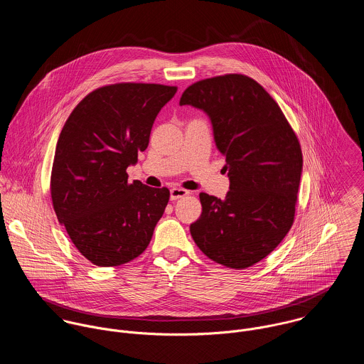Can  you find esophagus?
Returning <instances> with one entry per match:
<instances>
[{
	"label": "esophagus",
	"mask_w": 364,
	"mask_h": 364,
	"mask_svg": "<svg viewBox=\"0 0 364 364\" xmlns=\"http://www.w3.org/2000/svg\"><path fill=\"white\" fill-rule=\"evenodd\" d=\"M189 192L186 189H182V188H172L169 191V195H171V200H178L183 196H186Z\"/></svg>",
	"instance_id": "1"
}]
</instances>
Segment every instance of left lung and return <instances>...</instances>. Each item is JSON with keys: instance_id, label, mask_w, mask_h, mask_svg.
<instances>
[{"instance_id": "1", "label": "left lung", "mask_w": 364, "mask_h": 364, "mask_svg": "<svg viewBox=\"0 0 364 364\" xmlns=\"http://www.w3.org/2000/svg\"><path fill=\"white\" fill-rule=\"evenodd\" d=\"M179 105L203 110L225 156V199L200 193L202 215L191 234L210 259L244 269L266 258L289 232L303 171L300 143L282 109L241 74L195 82Z\"/></svg>"}]
</instances>
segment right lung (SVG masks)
<instances>
[{
    "mask_svg": "<svg viewBox=\"0 0 364 364\" xmlns=\"http://www.w3.org/2000/svg\"><path fill=\"white\" fill-rule=\"evenodd\" d=\"M176 94L159 84H114L88 94L67 119L53 161V208L77 250L119 266L149 247L169 200L166 188L127 182L156 114Z\"/></svg>",
    "mask_w": 364,
    "mask_h": 364,
    "instance_id": "right-lung-1",
    "label": "right lung"
}]
</instances>
